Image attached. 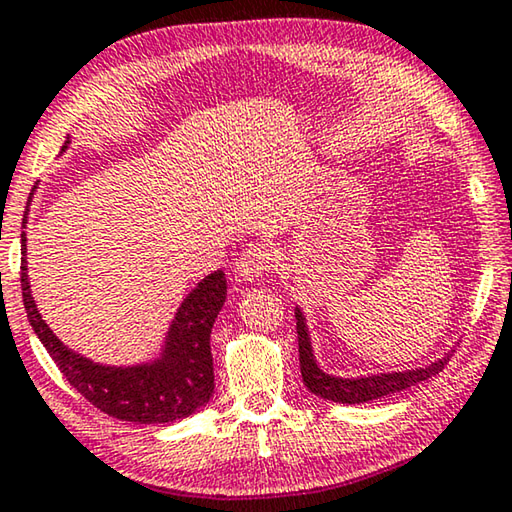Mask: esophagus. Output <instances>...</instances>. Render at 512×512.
<instances>
[{
    "mask_svg": "<svg viewBox=\"0 0 512 512\" xmlns=\"http://www.w3.org/2000/svg\"><path fill=\"white\" fill-rule=\"evenodd\" d=\"M273 266H275V257L271 250L262 246V243H250L239 257L237 275L246 282H255L262 278L264 273H269Z\"/></svg>",
    "mask_w": 512,
    "mask_h": 512,
    "instance_id": "obj_1",
    "label": "esophagus"
}]
</instances>
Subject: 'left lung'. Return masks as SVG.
Listing matches in <instances>:
<instances>
[{
  "instance_id": "left-lung-1",
  "label": "left lung",
  "mask_w": 512,
  "mask_h": 512,
  "mask_svg": "<svg viewBox=\"0 0 512 512\" xmlns=\"http://www.w3.org/2000/svg\"><path fill=\"white\" fill-rule=\"evenodd\" d=\"M296 332H298V360H300V373H303V383L312 394L321 396V399L335 401V403H367L383 399L387 394L401 392L412 385L421 383V380L433 378L435 373L444 369L449 362L451 353H444L442 358L426 364L419 369L408 371H392V373H371V376H358V378H342L326 373L319 362L314 358L310 330H307L305 314L300 307H296Z\"/></svg>"
}]
</instances>
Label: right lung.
I'll return each mask as SVG.
<instances>
[{"label":"right lung","mask_w":512,"mask_h":512,"mask_svg":"<svg viewBox=\"0 0 512 512\" xmlns=\"http://www.w3.org/2000/svg\"><path fill=\"white\" fill-rule=\"evenodd\" d=\"M68 143L70 136L63 143L61 152L68 148ZM29 202L22 227L27 225ZM24 253H27V234L22 232L20 282L24 310H27L31 328L68 383L97 410L123 421H136V424H168V421L193 415L212 399L214 360L209 337H212L214 321L227 296L223 271L209 273L182 300L180 310H177L166 332V342L159 358L132 364V367H111V364L93 362L72 351L43 321L36 300L31 296Z\"/></svg>","instance_id":"obj_1"}]
</instances>
